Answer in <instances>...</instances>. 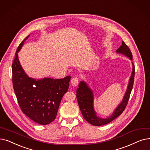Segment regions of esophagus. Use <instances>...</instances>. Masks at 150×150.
Returning <instances> with one entry per match:
<instances>
[{
  "label": "esophagus",
  "instance_id": "34e87169",
  "mask_svg": "<svg viewBox=\"0 0 150 150\" xmlns=\"http://www.w3.org/2000/svg\"><path fill=\"white\" fill-rule=\"evenodd\" d=\"M79 84V79L76 77H74L71 79V84L72 86H76Z\"/></svg>",
  "mask_w": 150,
  "mask_h": 150
}]
</instances>
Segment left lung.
<instances>
[{
	"label": "left lung",
	"instance_id": "obj_1",
	"mask_svg": "<svg viewBox=\"0 0 150 150\" xmlns=\"http://www.w3.org/2000/svg\"><path fill=\"white\" fill-rule=\"evenodd\" d=\"M116 52L118 54L125 55L129 58L131 61H132V54L131 51L123 41L122 42V45L120 47L116 50ZM132 74L131 76H130L127 89L125 95H124L123 99L115 109L114 112L112 113V115L106 118H100V117L97 115V113L94 108V93L93 90L88 86V84L83 80L80 82L79 88H77L76 92L78 103H79L84 119L90 123L91 125L95 126H100L106 125V124L110 122L116 118L125 110L127 104L134 84L135 67L132 62Z\"/></svg>",
	"mask_w": 150,
	"mask_h": 150
}]
</instances>
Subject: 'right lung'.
Wrapping results in <instances>:
<instances>
[{
	"label": "right lung",
	"instance_id": "obj_1",
	"mask_svg": "<svg viewBox=\"0 0 150 150\" xmlns=\"http://www.w3.org/2000/svg\"><path fill=\"white\" fill-rule=\"evenodd\" d=\"M29 36L16 51L12 64L13 86L22 112L39 125H47L55 120L62 97L68 91L71 76L61 79L29 76L19 62L18 53Z\"/></svg>",
	"mask_w": 150,
	"mask_h": 150
}]
</instances>
